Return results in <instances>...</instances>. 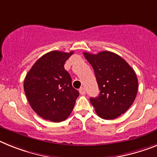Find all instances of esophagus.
<instances>
[{"label": "esophagus", "mask_w": 157, "mask_h": 157, "mask_svg": "<svg viewBox=\"0 0 157 157\" xmlns=\"http://www.w3.org/2000/svg\"><path fill=\"white\" fill-rule=\"evenodd\" d=\"M79 92H80V93H81V95H85V93H86V90H85V88H81V89H80V90H79Z\"/></svg>", "instance_id": "1"}]
</instances>
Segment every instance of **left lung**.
Instances as JSON below:
<instances>
[{"label":"left lung","instance_id":"8db88e82","mask_svg":"<svg viewBox=\"0 0 157 157\" xmlns=\"http://www.w3.org/2000/svg\"><path fill=\"white\" fill-rule=\"evenodd\" d=\"M93 66L100 94L90 102L97 115L105 120L115 119L132 105L138 90L135 71L121 56L109 51L97 54L84 52Z\"/></svg>","mask_w":157,"mask_h":157}]
</instances>
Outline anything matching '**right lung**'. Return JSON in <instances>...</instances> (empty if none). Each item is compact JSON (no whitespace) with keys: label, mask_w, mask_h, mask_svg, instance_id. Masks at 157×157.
<instances>
[{"label":"right lung","mask_w":157,"mask_h":157,"mask_svg":"<svg viewBox=\"0 0 157 157\" xmlns=\"http://www.w3.org/2000/svg\"><path fill=\"white\" fill-rule=\"evenodd\" d=\"M73 52L52 51L38 59L26 75L24 90L33 111L44 120L60 122L72 113L79 92L72 85L64 63Z\"/></svg>","instance_id":"right-lung-1"}]
</instances>
